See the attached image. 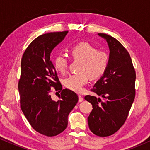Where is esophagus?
Instances as JSON below:
<instances>
[{
    "label": "esophagus",
    "instance_id": "34e87169",
    "mask_svg": "<svg viewBox=\"0 0 150 150\" xmlns=\"http://www.w3.org/2000/svg\"><path fill=\"white\" fill-rule=\"evenodd\" d=\"M78 97H79V101H80V102H81V101H83V97H82V96H81V95H79Z\"/></svg>",
    "mask_w": 150,
    "mask_h": 150
}]
</instances>
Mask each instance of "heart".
<instances>
[{"instance_id":"1","label":"heart","mask_w":150,"mask_h":150,"mask_svg":"<svg viewBox=\"0 0 150 150\" xmlns=\"http://www.w3.org/2000/svg\"><path fill=\"white\" fill-rule=\"evenodd\" d=\"M70 55L74 61H80L79 73L73 74L65 79L63 84L68 89L80 92L87 83L89 77L97 79L102 76L109 64V56L104 51L87 42H80L70 49ZM53 65L57 71L65 73L68 68V60L58 55L53 60Z\"/></svg>"}]
</instances>
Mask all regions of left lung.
Listing matches in <instances>:
<instances>
[{"label":"left lung","mask_w":150,"mask_h":150,"mask_svg":"<svg viewBox=\"0 0 150 150\" xmlns=\"http://www.w3.org/2000/svg\"><path fill=\"white\" fill-rule=\"evenodd\" d=\"M98 34L108 44L109 64L91 91L103 99L86 95L85 99L93 107L88 117L90 130L99 137H107L118 131L128 118L135 97L136 73L124 46L111 36Z\"/></svg>","instance_id":"obj_1"}]
</instances>
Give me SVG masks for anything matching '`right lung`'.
<instances>
[{
  "instance_id": "add662e5",
  "label": "right lung",
  "mask_w": 150,
  "mask_h": 150,
  "mask_svg": "<svg viewBox=\"0 0 150 150\" xmlns=\"http://www.w3.org/2000/svg\"><path fill=\"white\" fill-rule=\"evenodd\" d=\"M68 31L42 34L31 42L22 55L18 81L20 107L36 131L52 137L68 125V116L78 101L76 93L63 89L50 59L52 50L64 39ZM61 91L59 100H53L50 89Z\"/></svg>"
}]
</instances>
